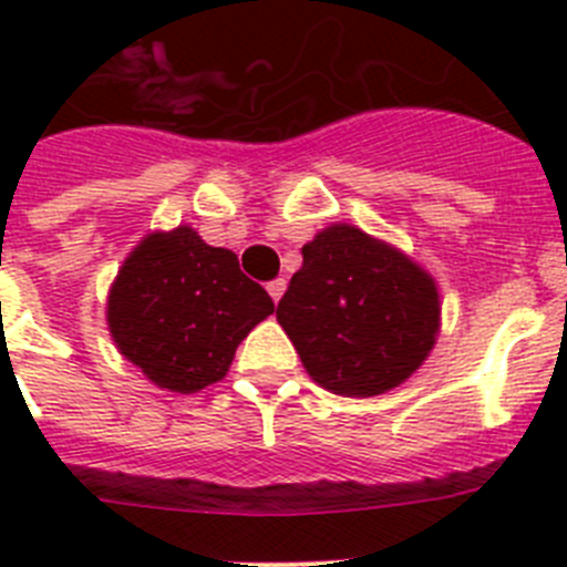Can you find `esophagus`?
Returning a JSON list of instances; mask_svg holds the SVG:
<instances>
[{
	"instance_id": "esophagus-1",
	"label": "esophagus",
	"mask_w": 567,
	"mask_h": 567,
	"mask_svg": "<svg viewBox=\"0 0 567 567\" xmlns=\"http://www.w3.org/2000/svg\"><path fill=\"white\" fill-rule=\"evenodd\" d=\"M267 292L272 295V300H275V303H278V300L284 298V292H287V280H284V278L269 280V284H267Z\"/></svg>"
}]
</instances>
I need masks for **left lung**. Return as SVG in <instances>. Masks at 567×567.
<instances>
[{"label": "left lung", "instance_id": "left-lung-1", "mask_svg": "<svg viewBox=\"0 0 567 567\" xmlns=\"http://www.w3.org/2000/svg\"><path fill=\"white\" fill-rule=\"evenodd\" d=\"M300 255L275 315L309 378L343 398H374L412 378L440 332L432 275L352 224H332Z\"/></svg>", "mask_w": 567, "mask_h": 567}]
</instances>
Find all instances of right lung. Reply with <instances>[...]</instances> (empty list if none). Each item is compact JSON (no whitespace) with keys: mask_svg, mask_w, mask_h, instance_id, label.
I'll use <instances>...</instances> for the list:
<instances>
[{"mask_svg":"<svg viewBox=\"0 0 567 567\" xmlns=\"http://www.w3.org/2000/svg\"><path fill=\"white\" fill-rule=\"evenodd\" d=\"M275 312L238 255L209 247L193 227L150 233L127 255L107 295L118 352L147 380L193 394L229 372L235 349Z\"/></svg>","mask_w":567,"mask_h":567,"instance_id":"obj_1","label":"right lung"}]
</instances>
